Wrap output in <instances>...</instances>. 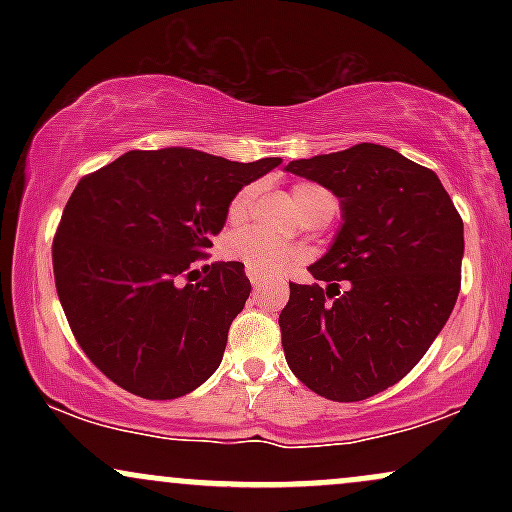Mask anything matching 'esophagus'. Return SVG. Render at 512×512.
<instances>
[{
	"mask_svg": "<svg viewBox=\"0 0 512 512\" xmlns=\"http://www.w3.org/2000/svg\"><path fill=\"white\" fill-rule=\"evenodd\" d=\"M248 279H250V284L255 286H262L264 284V274H260V272H252V269H248Z\"/></svg>",
	"mask_w": 512,
	"mask_h": 512,
	"instance_id": "obj_1",
	"label": "esophagus"
}]
</instances>
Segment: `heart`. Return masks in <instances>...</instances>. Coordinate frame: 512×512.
I'll return each mask as SVG.
<instances>
[{
    "instance_id": "obj_1",
    "label": "heart",
    "mask_w": 512,
    "mask_h": 512,
    "mask_svg": "<svg viewBox=\"0 0 512 512\" xmlns=\"http://www.w3.org/2000/svg\"><path fill=\"white\" fill-rule=\"evenodd\" d=\"M327 197H330V192L322 190V187L317 185H310V182H298V185L293 187V199H296V207L301 209L303 216L308 214L317 202H322V199ZM252 199H255V187H243V190L231 199V204H228V223H231V226H240V223L248 221ZM223 250H226V255L231 257V260L243 262L245 267L252 269V272L260 274H281L301 260V250L284 243V240L264 236L260 231L233 233V236H228L226 243H223Z\"/></svg>"
}]
</instances>
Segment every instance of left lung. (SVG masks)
<instances>
[{"instance_id": "8db88e82", "label": "left lung", "mask_w": 512, "mask_h": 512, "mask_svg": "<svg viewBox=\"0 0 512 512\" xmlns=\"http://www.w3.org/2000/svg\"><path fill=\"white\" fill-rule=\"evenodd\" d=\"M327 187L342 228L291 284L279 315L286 363L305 387L361 402L409 373L445 327L460 293L464 226L433 170L380 144L291 161Z\"/></svg>"}]
</instances>
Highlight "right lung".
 Listing matches in <instances>:
<instances>
[{
    "mask_svg": "<svg viewBox=\"0 0 512 512\" xmlns=\"http://www.w3.org/2000/svg\"><path fill=\"white\" fill-rule=\"evenodd\" d=\"M197 149L127 151L81 178L52 243L57 296L93 366L144 399L197 390L219 368L228 327L250 296L243 262H195L231 199L276 168Z\"/></svg>",
    "mask_w": 512,
    "mask_h": 512,
    "instance_id": "add662e5",
    "label": "right lung"
}]
</instances>
